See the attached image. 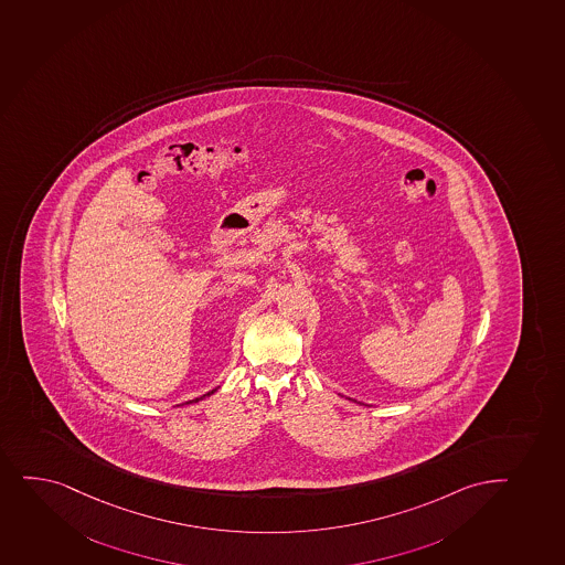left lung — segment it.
Segmentation results:
<instances>
[{
	"instance_id": "obj_1",
	"label": "left lung",
	"mask_w": 565,
	"mask_h": 565,
	"mask_svg": "<svg viewBox=\"0 0 565 565\" xmlns=\"http://www.w3.org/2000/svg\"><path fill=\"white\" fill-rule=\"evenodd\" d=\"M353 402H355V399H353Z\"/></svg>"
}]
</instances>
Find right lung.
Masks as SVG:
<instances>
[{
    "label": "right lung",
    "mask_w": 565,
    "mask_h": 565,
    "mask_svg": "<svg viewBox=\"0 0 565 565\" xmlns=\"http://www.w3.org/2000/svg\"><path fill=\"white\" fill-rule=\"evenodd\" d=\"M217 388H212V391H209V393L203 394L201 398L190 399V402H185V404H196V402H201V399L209 398V396H212V394L216 393Z\"/></svg>",
    "instance_id": "add662e5"
}]
</instances>
